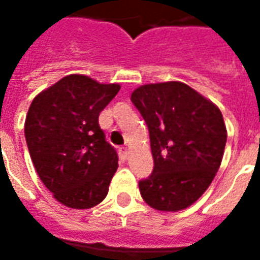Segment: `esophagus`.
<instances>
[{"label": "esophagus", "mask_w": 260, "mask_h": 260, "mask_svg": "<svg viewBox=\"0 0 260 260\" xmlns=\"http://www.w3.org/2000/svg\"><path fill=\"white\" fill-rule=\"evenodd\" d=\"M119 156H121V158H122V160H125V158L128 157V150H126L125 147H122V149L119 150Z\"/></svg>", "instance_id": "34e87169"}]
</instances>
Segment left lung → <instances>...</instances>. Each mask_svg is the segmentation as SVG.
Masks as SVG:
<instances>
[{"mask_svg": "<svg viewBox=\"0 0 260 260\" xmlns=\"http://www.w3.org/2000/svg\"><path fill=\"white\" fill-rule=\"evenodd\" d=\"M131 100L146 121L154 167L139 181L143 201L156 210L178 212L212 184L227 142L221 111L182 82L139 86Z\"/></svg>", "mask_w": 260, "mask_h": 260, "instance_id": "obj_1", "label": "left lung"}]
</instances>
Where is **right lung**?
<instances>
[{
    "label": "right lung",
    "mask_w": 260,
    "mask_h": 260,
    "mask_svg": "<svg viewBox=\"0 0 260 260\" xmlns=\"http://www.w3.org/2000/svg\"><path fill=\"white\" fill-rule=\"evenodd\" d=\"M119 89L74 74L31 102L25 121L27 149L43 184L64 206L90 209L107 196L118 156L99 115Z\"/></svg>",
    "instance_id": "add662e5"
}]
</instances>
